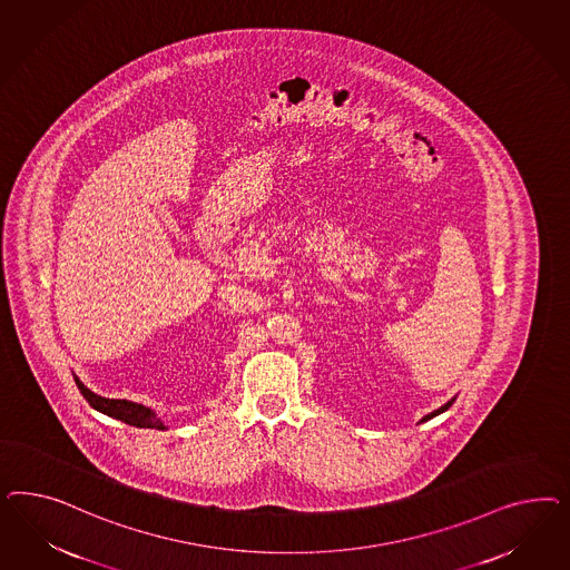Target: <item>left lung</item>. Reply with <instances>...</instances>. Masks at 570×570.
<instances>
[{"instance_id": "left-lung-1", "label": "left lung", "mask_w": 570, "mask_h": 570, "mask_svg": "<svg viewBox=\"0 0 570 570\" xmlns=\"http://www.w3.org/2000/svg\"><path fill=\"white\" fill-rule=\"evenodd\" d=\"M453 401H455V397L449 399L448 403H445V405H443V407H439V410H434V412H432V414L424 415V417H422V422H426V420H431V417H434V415H439V414H443V412H448L449 407H451V405H453Z\"/></svg>"}]
</instances>
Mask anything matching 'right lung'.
Instances as JSON below:
<instances>
[{
	"label": "right lung",
	"instance_id": "obj_1",
	"mask_svg": "<svg viewBox=\"0 0 570 570\" xmlns=\"http://www.w3.org/2000/svg\"><path fill=\"white\" fill-rule=\"evenodd\" d=\"M77 382V389L81 391V395L86 397L87 403L102 412V414L110 415V417H117L129 426H138V429H156V431H165V422L160 417H156L155 412L150 407H144L139 403L134 401H127V399H106L91 393L87 389L86 384L81 380L75 376Z\"/></svg>",
	"mask_w": 570,
	"mask_h": 570
}]
</instances>
